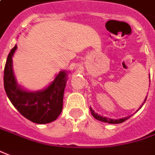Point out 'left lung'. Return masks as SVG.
<instances>
[{
  "label": "left lung",
  "mask_w": 155,
  "mask_h": 155,
  "mask_svg": "<svg viewBox=\"0 0 155 155\" xmlns=\"http://www.w3.org/2000/svg\"><path fill=\"white\" fill-rule=\"evenodd\" d=\"M146 99H147V97L145 98V101H146ZM145 101H144V103H145ZM143 105H142V106H143ZM142 106H141V107H142ZM141 107H140V108H141ZM90 110H91V114H92V116L95 118V119H97V120L105 122V123H109V124H120V123L126 121V120H128V119L130 117V116H128V117L122 118V119H119V120H113V119H108V118L100 116L99 114H97V113H95V111H94L91 107H90Z\"/></svg>",
  "instance_id": "8db88e82"
}]
</instances>
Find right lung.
<instances>
[{
	"mask_svg": "<svg viewBox=\"0 0 155 155\" xmlns=\"http://www.w3.org/2000/svg\"><path fill=\"white\" fill-rule=\"evenodd\" d=\"M17 45L7 56L4 69V88L9 100L24 117L36 124L54 121L63 110L64 88L68 71H60L46 89L39 91L23 90L16 81L12 70V56Z\"/></svg>",
	"mask_w": 155,
	"mask_h": 155,
	"instance_id": "add662e5",
	"label": "right lung"
}]
</instances>
